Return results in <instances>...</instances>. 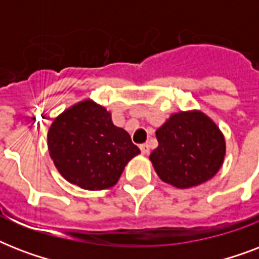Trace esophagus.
I'll return each mask as SVG.
<instances>
[{"instance_id": "34e87169", "label": "esophagus", "mask_w": 259, "mask_h": 259, "mask_svg": "<svg viewBox=\"0 0 259 259\" xmlns=\"http://www.w3.org/2000/svg\"><path fill=\"white\" fill-rule=\"evenodd\" d=\"M140 149H141V152H142V154H149V152H150V149H149V145H148V144H142L141 146H140Z\"/></svg>"}]
</instances>
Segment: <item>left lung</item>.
<instances>
[{
  "mask_svg": "<svg viewBox=\"0 0 259 259\" xmlns=\"http://www.w3.org/2000/svg\"><path fill=\"white\" fill-rule=\"evenodd\" d=\"M158 146L149 160L164 183L180 189L211 180L226 156L225 136L199 110L172 114L156 132Z\"/></svg>",
  "mask_w": 259,
  "mask_h": 259,
  "instance_id": "1",
  "label": "left lung"
}]
</instances>
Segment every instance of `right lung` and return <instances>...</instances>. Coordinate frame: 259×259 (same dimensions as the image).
<instances>
[{
	"label": "right lung",
	"instance_id": "obj_1",
	"mask_svg": "<svg viewBox=\"0 0 259 259\" xmlns=\"http://www.w3.org/2000/svg\"><path fill=\"white\" fill-rule=\"evenodd\" d=\"M48 150L56 169L68 183L89 191L115 185L126 164L140 154L129 133L111 121V113L84 99L55 118Z\"/></svg>",
	"mask_w": 259,
	"mask_h": 259
}]
</instances>
